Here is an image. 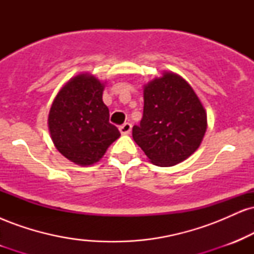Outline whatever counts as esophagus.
Here are the masks:
<instances>
[{
    "instance_id": "esophagus-1",
    "label": "esophagus",
    "mask_w": 254,
    "mask_h": 254,
    "mask_svg": "<svg viewBox=\"0 0 254 254\" xmlns=\"http://www.w3.org/2000/svg\"><path fill=\"white\" fill-rule=\"evenodd\" d=\"M131 124L130 123H124L123 125H121L119 127V131H121L122 135H127V133H130L131 131Z\"/></svg>"
}]
</instances>
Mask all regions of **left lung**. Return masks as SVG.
Here are the masks:
<instances>
[{
  "label": "left lung",
  "instance_id": "obj_1",
  "mask_svg": "<svg viewBox=\"0 0 254 254\" xmlns=\"http://www.w3.org/2000/svg\"><path fill=\"white\" fill-rule=\"evenodd\" d=\"M143 118L132 127L133 141L151 164L168 167L198 149L208 127L206 111L186 80L164 71L143 86Z\"/></svg>",
  "mask_w": 254,
  "mask_h": 254
}]
</instances>
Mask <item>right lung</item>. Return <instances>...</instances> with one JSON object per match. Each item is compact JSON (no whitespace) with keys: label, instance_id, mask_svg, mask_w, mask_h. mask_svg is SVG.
<instances>
[{"label":"right lung","instance_id":"1","mask_svg":"<svg viewBox=\"0 0 254 254\" xmlns=\"http://www.w3.org/2000/svg\"><path fill=\"white\" fill-rule=\"evenodd\" d=\"M105 83L89 72L71 77L50 107L48 127L56 149L80 166L97 164L121 132L109 122Z\"/></svg>","mask_w":254,"mask_h":254}]
</instances>
